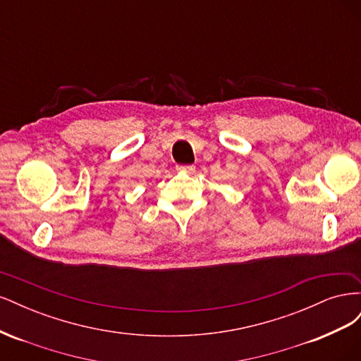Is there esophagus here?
<instances>
[{
  "instance_id": "obj_1",
  "label": "esophagus",
  "mask_w": 361,
  "mask_h": 361,
  "mask_svg": "<svg viewBox=\"0 0 361 361\" xmlns=\"http://www.w3.org/2000/svg\"><path fill=\"white\" fill-rule=\"evenodd\" d=\"M178 171L180 173H187V174H192L195 171V167L194 166H178L176 167Z\"/></svg>"
}]
</instances>
